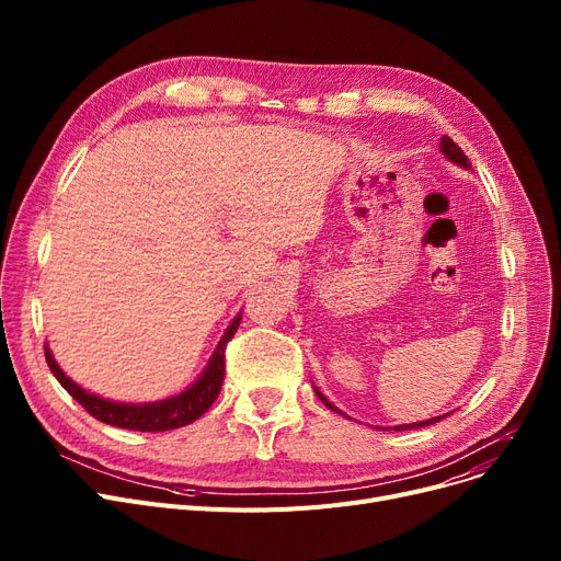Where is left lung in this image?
Segmentation results:
<instances>
[{"instance_id":"obj_1","label":"left lung","mask_w":561,"mask_h":561,"mask_svg":"<svg viewBox=\"0 0 561 561\" xmlns=\"http://www.w3.org/2000/svg\"><path fill=\"white\" fill-rule=\"evenodd\" d=\"M438 147H440V152H444V157L448 159V161H453L455 165H459V168H466V170H470V161L466 159V154L461 152V147L457 145V142H453V138H448V136H444L440 138V142H438ZM313 391H316V396L322 400V404H325L328 409H332V411H336V414H343V411L339 409V407H334L325 396H322L316 387H313ZM345 416V414H343ZM448 414H444V416H434V419H427V421H421V423H409V425H396V427H381V430H396V432H404V430H419V427H427V425H434V423H438L440 419H446Z\"/></svg>"}]
</instances>
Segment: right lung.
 <instances>
[{
  "mask_svg": "<svg viewBox=\"0 0 561 561\" xmlns=\"http://www.w3.org/2000/svg\"><path fill=\"white\" fill-rule=\"evenodd\" d=\"M241 313L236 316L229 328L225 330L222 339L218 341L214 355L209 364L204 366L199 377L193 381L188 389L182 393H176L165 400L157 402H115L108 398H102L98 393L85 391L79 387L77 381H72L64 368L56 364L49 345L45 343V359L54 377L61 381V387L91 414L93 419L113 425V427H123V430H134V432H165V430H176L184 427L193 421H197L206 409L214 404V400L220 393L222 379H225V347L233 339L236 330L241 325Z\"/></svg>",
  "mask_w": 561,
  "mask_h": 561,
  "instance_id": "1",
  "label": "right lung"
}]
</instances>
